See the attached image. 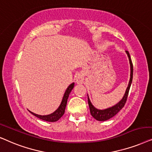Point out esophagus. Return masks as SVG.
I'll list each match as a JSON object with an SVG mask.
<instances>
[{"mask_svg": "<svg viewBox=\"0 0 152 152\" xmlns=\"http://www.w3.org/2000/svg\"><path fill=\"white\" fill-rule=\"evenodd\" d=\"M76 83H77L78 84H83V83H84V76H83V74H78V76H76Z\"/></svg>", "mask_w": 152, "mask_h": 152, "instance_id": "34e87169", "label": "esophagus"}]
</instances>
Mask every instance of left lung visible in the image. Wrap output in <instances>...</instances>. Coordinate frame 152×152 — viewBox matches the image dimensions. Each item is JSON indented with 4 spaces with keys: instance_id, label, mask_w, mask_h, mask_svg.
Returning a JSON list of instances; mask_svg holds the SVG:
<instances>
[{
    "instance_id": "obj_1",
    "label": "left lung",
    "mask_w": 152,
    "mask_h": 152,
    "mask_svg": "<svg viewBox=\"0 0 152 152\" xmlns=\"http://www.w3.org/2000/svg\"><path fill=\"white\" fill-rule=\"evenodd\" d=\"M126 53L129 57V62H130V66H131V78H130V80H129V86L127 87L126 92L123 96L122 99L120 101L118 104H117L115 106L111 107V108L105 109V110H98L96 108H94V106L91 104L90 99L88 96V105L89 107H90V113L92 115V116L94 117V119H96V120L98 121H106L108 120L109 119H110L111 117H113V116H115V115L117 114V113L120 111L121 109H122L123 107L124 106L125 104H126V100H127V97H128L129 95V90H130V87L131 85V83H132V80H133V63L132 61L131 60V57L130 55H129V53L128 50H126Z\"/></svg>"
}]
</instances>
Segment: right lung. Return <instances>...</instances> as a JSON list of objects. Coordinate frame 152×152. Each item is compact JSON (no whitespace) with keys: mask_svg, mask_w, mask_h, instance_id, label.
<instances>
[{"mask_svg":"<svg viewBox=\"0 0 152 152\" xmlns=\"http://www.w3.org/2000/svg\"><path fill=\"white\" fill-rule=\"evenodd\" d=\"M74 87V83L71 84L70 86L68 87L67 89H66V90L65 91V93H64V96H63V99H62V100L61 104H60L59 108H58L54 113H51V114L48 115H39L35 114V113L30 112H30L31 113L32 115H34L35 116L38 117V118L41 119V120H42L46 121V122H56V121H58V120H59L60 117H61L62 115H64V110H65V108L66 106V102H67L68 97H69V96L71 91H72V90Z\"/></svg>","mask_w":152,"mask_h":152,"instance_id":"1","label":"right lung"}]
</instances>
